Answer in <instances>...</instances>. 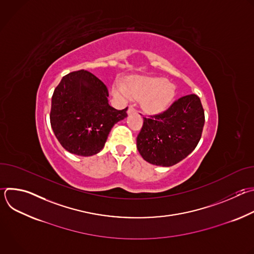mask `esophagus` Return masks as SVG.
Returning a JSON list of instances; mask_svg holds the SVG:
<instances>
[{"label":"esophagus","mask_w":254,"mask_h":254,"mask_svg":"<svg viewBox=\"0 0 254 254\" xmlns=\"http://www.w3.org/2000/svg\"><path fill=\"white\" fill-rule=\"evenodd\" d=\"M134 112H135V110H134V107H133L132 105H129V106H128V108H127V115L133 114Z\"/></svg>","instance_id":"1"}]
</instances>
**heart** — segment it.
<instances>
[{"instance_id":"obj_1","label":"heart","mask_w":254,"mask_h":254,"mask_svg":"<svg viewBox=\"0 0 254 254\" xmlns=\"http://www.w3.org/2000/svg\"><path fill=\"white\" fill-rule=\"evenodd\" d=\"M113 92L124 100H128L130 97L140 99L142 111L151 116L167 111L176 95L174 84L165 78L150 76H130L126 83L118 79L114 84Z\"/></svg>"}]
</instances>
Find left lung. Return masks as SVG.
I'll return each mask as SVG.
<instances>
[{
    "mask_svg": "<svg viewBox=\"0 0 254 254\" xmlns=\"http://www.w3.org/2000/svg\"><path fill=\"white\" fill-rule=\"evenodd\" d=\"M205 123L200 98L189 94L177 99L163 114L143 118L136 148L144 161L171 167L190 155L201 138Z\"/></svg>",
    "mask_w": 254,
    "mask_h": 254,
    "instance_id": "left-lung-1",
    "label": "left lung"
}]
</instances>
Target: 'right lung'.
<instances>
[{
	"mask_svg": "<svg viewBox=\"0 0 254 254\" xmlns=\"http://www.w3.org/2000/svg\"><path fill=\"white\" fill-rule=\"evenodd\" d=\"M108 103L106 85L85 70L65 75L52 95L50 123L61 146L71 154L99 153L113 127L127 117Z\"/></svg>",
	"mask_w": 254,
	"mask_h": 254,
	"instance_id": "obj_1",
	"label": "right lung"
}]
</instances>
